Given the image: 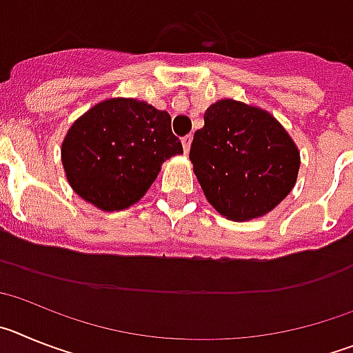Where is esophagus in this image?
Here are the masks:
<instances>
[{
    "label": "esophagus",
    "mask_w": 353,
    "mask_h": 353,
    "mask_svg": "<svg viewBox=\"0 0 353 353\" xmlns=\"http://www.w3.org/2000/svg\"><path fill=\"white\" fill-rule=\"evenodd\" d=\"M191 143H192V136H191V134H189V136H185V138H182L183 152H185V154H189V150H191Z\"/></svg>",
    "instance_id": "esophagus-1"
}]
</instances>
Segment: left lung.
Masks as SVG:
<instances>
[{
	"instance_id": "8db88e82",
	"label": "left lung",
	"mask_w": 353,
	"mask_h": 353,
	"mask_svg": "<svg viewBox=\"0 0 353 353\" xmlns=\"http://www.w3.org/2000/svg\"><path fill=\"white\" fill-rule=\"evenodd\" d=\"M189 159L208 203L230 221L269 214L297 182L301 152L265 109L221 99L205 111Z\"/></svg>"
}]
</instances>
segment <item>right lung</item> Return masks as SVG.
<instances>
[{
	"mask_svg": "<svg viewBox=\"0 0 353 353\" xmlns=\"http://www.w3.org/2000/svg\"><path fill=\"white\" fill-rule=\"evenodd\" d=\"M183 154L166 111L138 99H108L88 109L61 143L65 176L77 196L104 212L138 203L162 162Z\"/></svg>",
	"mask_w": 353,
	"mask_h": 353,
	"instance_id": "1",
	"label": "right lung"
}]
</instances>
